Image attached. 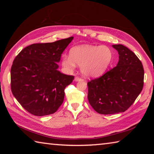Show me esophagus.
<instances>
[{
  "label": "esophagus",
  "mask_w": 154,
  "mask_h": 154,
  "mask_svg": "<svg viewBox=\"0 0 154 154\" xmlns=\"http://www.w3.org/2000/svg\"><path fill=\"white\" fill-rule=\"evenodd\" d=\"M83 79H82V78H81L79 77H75V82H81V81H83Z\"/></svg>",
  "instance_id": "obj_1"
}]
</instances>
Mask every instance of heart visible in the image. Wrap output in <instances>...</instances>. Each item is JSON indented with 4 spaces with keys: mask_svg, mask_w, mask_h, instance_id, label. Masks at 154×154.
Returning a JSON list of instances; mask_svg holds the SVG:
<instances>
[{
    "mask_svg": "<svg viewBox=\"0 0 154 154\" xmlns=\"http://www.w3.org/2000/svg\"><path fill=\"white\" fill-rule=\"evenodd\" d=\"M113 59V52L106 45H82L72 48L70 56L62 57V64L67 71L73 70L76 64L85 76H97L106 71Z\"/></svg>",
    "mask_w": 154,
    "mask_h": 154,
    "instance_id": "1",
    "label": "heart"
}]
</instances>
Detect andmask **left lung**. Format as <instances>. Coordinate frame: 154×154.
I'll return each mask as SVG.
<instances>
[{"label":"left lung","mask_w":154,"mask_h":154,"mask_svg":"<svg viewBox=\"0 0 154 154\" xmlns=\"http://www.w3.org/2000/svg\"><path fill=\"white\" fill-rule=\"evenodd\" d=\"M118 51L116 66L99 78L88 82V98L100 114L124 112L136 100L143 88L144 69L134 52L123 45H113Z\"/></svg>","instance_id":"1"}]
</instances>
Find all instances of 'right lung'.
Returning <instances> with one entry per match:
<instances>
[{
    "mask_svg": "<svg viewBox=\"0 0 154 154\" xmlns=\"http://www.w3.org/2000/svg\"><path fill=\"white\" fill-rule=\"evenodd\" d=\"M73 37L32 44L15 57L11 69L13 94L22 107L36 116L53 114L63 103L64 89L74 76L58 71L61 55Z\"/></svg>",
    "mask_w": 154,
    "mask_h": 154,
    "instance_id": "add662e5",
    "label": "right lung"
}]
</instances>
